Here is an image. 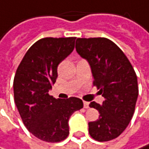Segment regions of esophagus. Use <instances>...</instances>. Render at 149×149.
Returning a JSON list of instances; mask_svg holds the SVG:
<instances>
[{"mask_svg": "<svg viewBox=\"0 0 149 149\" xmlns=\"http://www.w3.org/2000/svg\"><path fill=\"white\" fill-rule=\"evenodd\" d=\"M84 107L85 108H89V102L84 101Z\"/></svg>", "mask_w": 149, "mask_h": 149, "instance_id": "obj_1", "label": "esophagus"}]
</instances>
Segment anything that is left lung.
<instances>
[{"label": "left lung", "instance_id": "left-lung-1", "mask_svg": "<svg viewBox=\"0 0 149 149\" xmlns=\"http://www.w3.org/2000/svg\"><path fill=\"white\" fill-rule=\"evenodd\" d=\"M77 52L89 63L93 86L105 98L102 105L93 101L90 107L100 113L89 122V134L98 141L120 136L134 115L139 94L136 73L123 51L105 37L78 38Z\"/></svg>", "mask_w": 149, "mask_h": 149}]
</instances>
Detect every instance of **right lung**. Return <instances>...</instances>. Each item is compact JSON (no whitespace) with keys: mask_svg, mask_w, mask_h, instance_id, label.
Listing matches in <instances>:
<instances>
[{"mask_svg":"<svg viewBox=\"0 0 149 149\" xmlns=\"http://www.w3.org/2000/svg\"><path fill=\"white\" fill-rule=\"evenodd\" d=\"M76 37H45L36 42L21 61L14 79L15 103L27 129L47 142L69 135V119L83 108L75 97L56 100L49 94L57 78V66L74 49Z\"/></svg>","mask_w":149,"mask_h":149,"instance_id":"obj_1","label":"right lung"}]
</instances>
